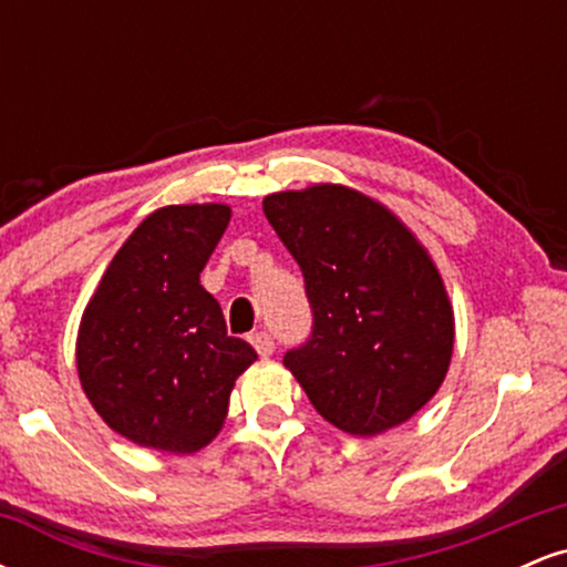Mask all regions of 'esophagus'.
<instances>
[{"instance_id":"34e87169","label":"esophagus","mask_w":567,"mask_h":567,"mask_svg":"<svg viewBox=\"0 0 567 567\" xmlns=\"http://www.w3.org/2000/svg\"><path fill=\"white\" fill-rule=\"evenodd\" d=\"M250 343H252V349L264 357V360L266 357L275 354V341H271V336L266 333V330H256V333L250 336Z\"/></svg>"}]
</instances>
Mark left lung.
I'll list each match as a JSON object with an SVG mask.
<instances>
[{
  "label": "left lung",
  "mask_w": 567,
  "mask_h": 567,
  "mask_svg": "<svg viewBox=\"0 0 567 567\" xmlns=\"http://www.w3.org/2000/svg\"><path fill=\"white\" fill-rule=\"evenodd\" d=\"M264 213L301 266L315 315L285 368L341 432L373 437L405 424L437 394L455 341L426 247L386 205L341 184L269 194Z\"/></svg>",
  "instance_id": "obj_1"
}]
</instances>
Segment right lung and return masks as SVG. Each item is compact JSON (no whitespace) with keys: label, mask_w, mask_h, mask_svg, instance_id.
<instances>
[{"label":"right lung","mask_w":567,"mask_h":567,"mask_svg":"<svg viewBox=\"0 0 567 567\" xmlns=\"http://www.w3.org/2000/svg\"><path fill=\"white\" fill-rule=\"evenodd\" d=\"M231 207L167 205L116 250L84 306L76 370L95 413L141 447L197 453L229 413L234 381L256 362L226 336L224 311L199 285Z\"/></svg>","instance_id":"right-lung-1"}]
</instances>
